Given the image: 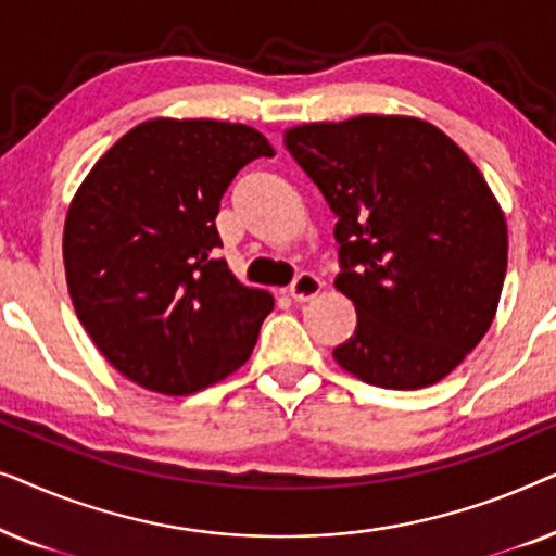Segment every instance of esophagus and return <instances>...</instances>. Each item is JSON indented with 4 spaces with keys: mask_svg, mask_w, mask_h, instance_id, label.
I'll use <instances>...</instances> for the list:
<instances>
[{
    "mask_svg": "<svg viewBox=\"0 0 556 556\" xmlns=\"http://www.w3.org/2000/svg\"><path fill=\"white\" fill-rule=\"evenodd\" d=\"M321 288H324L321 278L314 276V273H301V276L291 283V288H288V295H291L293 301L303 303V301L316 299V295L321 293Z\"/></svg>",
    "mask_w": 556,
    "mask_h": 556,
    "instance_id": "34e87169",
    "label": "esophagus"
}]
</instances>
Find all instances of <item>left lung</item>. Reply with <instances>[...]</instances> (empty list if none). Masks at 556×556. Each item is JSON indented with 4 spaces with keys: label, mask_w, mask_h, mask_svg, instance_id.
I'll return each instance as SVG.
<instances>
[{
    "label": "left lung",
    "mask_w": 556,
    "mask_h": 556,
    "mask_svg": "<svg viewBox=\"0 0 556 556\" xmlns=\"http://www.w3.org/2000/svg\"><path fill=\"white\" fill-rule=\"evenodd\" d=\"M286 149L329 202L356 329L349 375L422 390L485 337L506 276L504 210L466 151L413 116L362 113L286 128Z\"/></svg>",
    "instance_id": "left-lung-1"
}]
</instances>
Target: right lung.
Returning <instances> with one entry per match:
<instances>
[{
  "mask_svg": "<svg viewBox=\"0 0 556 556\" xmlns=\"http://www.w3.org/2000/svg\"><path fill=\"white\" fill-rule=\"evenodd\" d=\"M273 154L245 124L151 118L75 192L63 230L73 308L105 362L143 390L200 392L253 354L273 295L215 257V217L235 174Z\"/></svg>",
  "mask_w": 556,
  "mask_h": 556,
  "instance_id": "1",
  "label": "right lung"
}]
</instances>
